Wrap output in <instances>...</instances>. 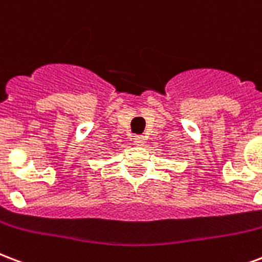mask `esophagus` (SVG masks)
Here are the masks:
<instances>
[{
  "label": "esophagus",
  "mask_w": 262,
  "mask_h": 262,
  "mask_svg": "<svg viewBox=\"0 0 262 262\" xmlns=\"http://www.w3.org/2000/svg\"><path fill=\"white\" fill-rule=\"evenodd\" d=\"M135 143L137 145H144L145 144V136H135Z\"/></svg>",
  "instance_id": "obj_1"
}]
</instances>
